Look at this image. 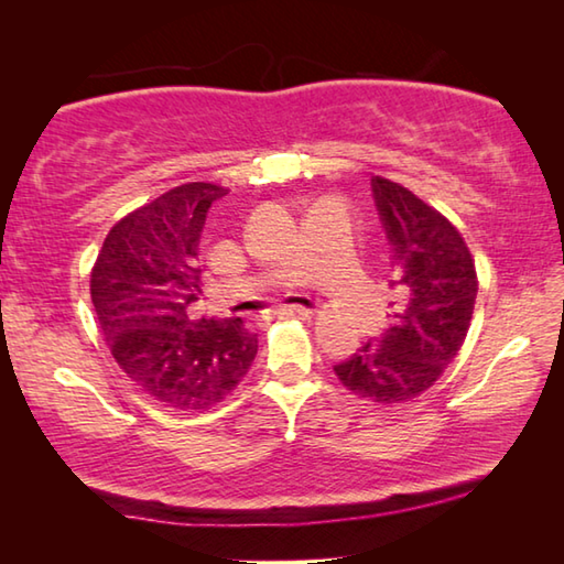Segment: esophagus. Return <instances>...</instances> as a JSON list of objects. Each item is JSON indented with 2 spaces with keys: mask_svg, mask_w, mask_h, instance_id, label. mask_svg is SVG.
<instances>
[{
  "mask_svg": "<svg viewBox=\"0 0 564 564\" xmlns=\"http://www.w3.org/2000/svg\"><path fill=\"white\" fill-rule=\"evenodd\" d=\"M313 305H279L273 313L281 318H308L313 316Z\"/></svg>",
  "mask_w": 564,
  "mask_h": 564,
  "instance_id": "1",
  "label": "esophagus"
}]
</instances>
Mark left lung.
Listing matches in <instances>:
<instances>
[{"mask_svg":"<svg viewBox=\"0 0 564 564\" xmlns=\"http://www.w3.org/2000/svg\"><path fill=\"white\" fill-rule=\"evenodd\" d=\"M373 202L403 301L393 323L333 366L343 386L373 403H405L451 366L470 328L477 275L457 228L393 181L373 176Z\"/></svg>","mask_w":564,"mask_h":564,"instance_id":"left-lung-1","label":"left lung"}]
</instances>
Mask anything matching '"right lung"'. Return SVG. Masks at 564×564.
Listing matches in <instances>:
<instances>
[{"instance_id":"obj_1","label":"right lung","mask_w":564,"mask_h":564,"mask_svg":"<svg viewBox=\"0 0 564 564\" xmlns=\"http://www.w3.org/2000/svg\"><path fill=\"white\" fill-rule=\"evenodd\" d=\"M226 188L184 184L111 228L91 271V303L111 356L156 403L204 410L231 393L259 352L241 318L191 321L202 293L198 243Z\"/></svg>"}]
</instances>
